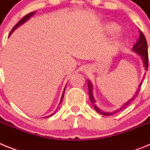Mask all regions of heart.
<instances>
[{
	"label": "heart",
	"instance_id": "b5f03b06",
	"mask_svg": "<svg viewBox=\"0 0 150 150\" xmlns=\"http://www.w3.org/2000/svg\"><path fill=\"white\" fill-rule=\"evenodd\" d=\"M106 29L108 32L110 33H116L120 30V27L115 23H110L107 24L106 25Z\"/></svg>",
	"mask_w": 150,
	"mask_h": 150
}]
</instances>
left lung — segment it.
Returning a JSON list of instances; mask_svg holds the SVG:
<instances>
[{
    "label": "left lung",
    "mask_w": 150,
    "mask_h": 150,
    "mask_svg": "<svg viewBox=\"0 0 150 150\" xmlns=\"http://www.w3.org/2000/svg\"><path fill=\"white\" fill-rule=\"evenodd\" d=\"M132 50L135 53H137V55H140V59H141V60H142L144 70H145V71H147L148 46H147V43H146V40L145 38V36L144 35L142 31H140V37H139L138 40H137V43H135L134 46H133ZM87 83H88L87 84H88V95H89V98L91 102V104H92V105H93L94 109H95L97 112H99L100 114L104 115V116H111V115H113L115 114V113H116L117 112H119V111L121 110L125 109V107H128V106L132 103V101H133V100H134L135 98L137 96L139 90H140V86H141V84H142V82H141V83L139 84V86L138 88H137V90L136 91V92H135V94L134 95V96L132 97V98H130L128 101L125 102L124 104H122L120 109L116 110L113 111V112H104V111H102L101 110H100V108H98V107H97L96 100H95V98H94V95H93V86H92V84H91V83L90 82L89 79H87Z\"/></svg>",
    "instance_id": "1"
}]
</instances>
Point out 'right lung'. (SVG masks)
I'll return each instance as SVG.
<instances>
[{"label": "right lung", "mask_w": 150, "mask_h": 150, "mask_svg": "<svg viewBox=\"0 0 150 150\" xmlns=\"http://www.w3.org/2000/svg\"><path fill=\"white\" fill-rule=\"evenodd\" d=\"M35 13H36V12H31V13H28V15H26L25 16H24L23 18H22V19H21V20L19 21V22H18V23H17L16 25L14 26V27H13V28L12 29V30H11V31H10V35H9V37H10V36L12 34H13V31H14V30H16V28H18L19 27V26H20V25H23V24L25 23V22H27V21L28 20L29 18H31V17H32L33 16H34V14H35ZM64 91H65V87H64V91H63V93H62V98H61V101H60V104H61V103H62V100H63L64 95ZM55 112H54V113H52V115H50V116H49L48 117H50V116H52V115H54V114H55ZM46 117H47V116H46Z\"/></svg>", "instance_id": "right-lung-1"}]
</instances>
